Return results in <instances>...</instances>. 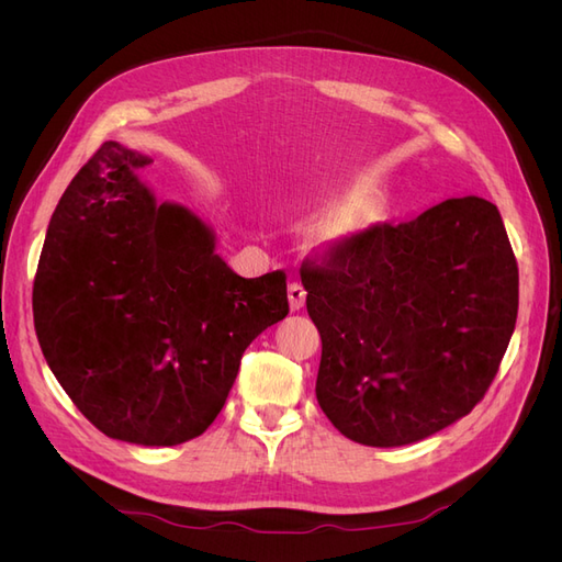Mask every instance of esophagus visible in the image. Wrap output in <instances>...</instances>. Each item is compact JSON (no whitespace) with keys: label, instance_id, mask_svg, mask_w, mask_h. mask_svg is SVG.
<instances>
[{"label":"esophagus","instance_id":"1","mask_svg":"<svg viewBox=\"0 0 562 562\" xmlns=\"http://www.w3.org/2000/svg\"><path fill=\"white\" fill-rule=\"evenodd\" d=\"M288 300H291V310L297 312L304 307V300H307V291L300 281H291L288 283Z\"/></svg>","mask_w":562,"mask_h":562}]
</instances>
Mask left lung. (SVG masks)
<instances>
[{
	"label": "left lung",
	"mask_w": 562,
	"mask_h": 562,
	"mask_svg": "<svg viewBox=\"0 0 562 562\" xmlns=\"http://www.w3.org/2000/svg\"><path fill=\"white\" fill-rule=\"evenodd\" d=\"M300 279L321 335V411L372 448L415 443L469 415L516 328L518 262L481 196L345 236L304 260Z\"/></svg>",
	"instance_id": "left-lung-1"
}]
</instances>
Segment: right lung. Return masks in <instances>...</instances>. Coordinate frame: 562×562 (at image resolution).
Returning a JSON list of instances; mask_svg holds the SVG:
<instances>
[{
    "mask_svg": "<svg viewBox=\"0 0 562 562\" xmlns=\"http://www.w3.org/2000/svg\"><path fill=\"white\" fill-rule=\"evenodd\" d=\"M147 164L108 140L67 184L32 314L50 372L98 431L178 446L211 427L246 347L285 318V271L234 274L194 213L149 194Z\"/></svg>",
    "mask_w": 562,
    "mask_h": 562,
    "instance_id": "add662e5",
    "label": "right lung"
}]
</instances>
